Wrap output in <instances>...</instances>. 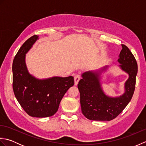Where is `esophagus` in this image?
Masks as SVG:
<instances>
[{
	"instance_id": "obj_1",
	"label": "esophagus",
	"mask_w": 146,
	"mask_h": 146,
	"mask_svg": "<svg viewBox=\"0 0 146 146\" xmlns=\"http://www.w3.org/2000/svg\"><path fill=\"white\" fill-rule=\"evenodd\" d=\"M74 80H75V85H77L78 83V82L80 80V76L79 75H76L74 76Z\"/></svg>"
}]
</instances>
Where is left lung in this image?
I'll return each instance as SVG.
<instances>
[{
  "instance_id": "obj_1",
  "label": "left lung",
  "mask_w": 146,
  "mask_h": 146,
  "mask_svg": "<svg viewBox=\"0 0 146 146\" xmlns=\"http://www.w3.org/2000/svg\"><path fill=\"white\" fill-rule=\"evenodd\" d=\"M117 61L119 66L128 74L124 83V92L117 97H110L104 92L101 80L103 74L109 66L88 71L82 75L78 88L80 94V104L83 114L89 120L110 121L117 117L131 100L134 94L135 78L137 74V64L129 49L122 44Z\"/></svg>"
}]
</instances>
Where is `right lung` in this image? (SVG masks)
<instances>
[{
  "label": "right lung",
  "mask_w": 146,
  "mask_h": 146,
  "mask_svg": "<svg viewBox=\"0 0 146 146\" xmlns=\"http://www.w3.org/2000/svg\"><path fill=\"white\" fill-rule=\"evenodd\" d=\"M39 39L31 37L19 49L12 63L13 90L24 111L33 117H51L58 110L61 99L74 85L73 76H52L39 79L31 75L26 66V56Z\"/></svg>",
  "instance_id": "1"
}]
</instances>
